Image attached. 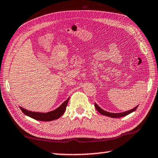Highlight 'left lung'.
<instances>
[{
  "label": "left lung",
  "mask_w": 158,
  "mask_h": 158,
  "mask_svg": "<svg viewBox=\"0 0 158 158\" xmlns=\"http://www.w3.org/2000/svg\"><path fill=\"white\" fill-rule=\"evenodd\" d=\"M94 106H95L96 110H97L101 114L103 115V116H106L110 117V118H121V117L126 116H127V115L130 114L131 113L133 112L134 110H135L136 109H137L138 106H137L134 108V109H131V110H128V111H125V112H123V113H118V114H114V113H109V112L106 111V110H103V109H101V108L98 106L96 104V103H95Z\"/></svg>",
  "instance_id": "1"
}]
</instances>
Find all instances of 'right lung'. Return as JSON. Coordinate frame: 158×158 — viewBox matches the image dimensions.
<instances>
[{
    "label": "right lung",
    "instance_id": "right-lung-1",
    "mask_svg": "<svg viewBox=\"0 0 158 158\" xmlns=\"http://www.w3.org/2000/svg\"><path fill=\"white\" fill-rule=\"evenodd\" d=\"M69 98L66 100L60 107L57 109L52 110V111H49L48 113H39V112H33L30 111L26 109H23L22 107H20V109L22 110L24 114L32 118L37 121H53V120L57 119L61 117L64 114L66 108H67L68 102H69Z\"/></svg>",
    "mask_w": 158,
    "mask_h": 158
}]
</instances>
